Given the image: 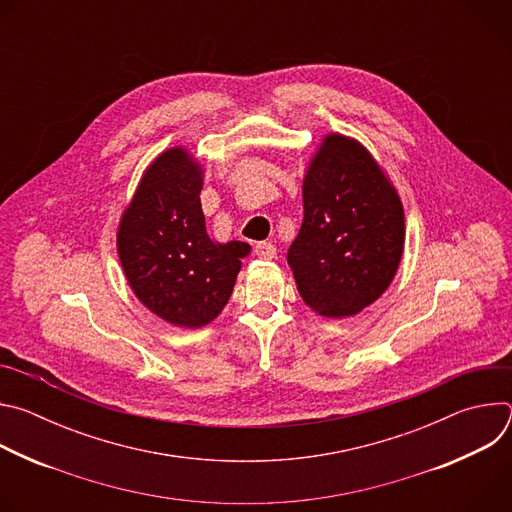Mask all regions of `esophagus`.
Segmentation results:
<instances>
[{"mask_svg": "<svg viewBox=\"0 0 512 512\" xmlns=\"http://www.w3.org/2000/svg\"><path fill=\"white\" fill-rule=\"evenodd\" d=\"M255 255L259 257V259H265V261H269V259H273L275 257V245L273 243H269V241H261V243H257L255 245Z\"/></svg>", "mask_w": 512, "mask_h": 512, "instance_id": "34e87169", "label": "esophagus"}]
</instances>
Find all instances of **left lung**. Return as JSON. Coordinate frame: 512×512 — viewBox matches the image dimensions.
<instances>
[{"label": "left lung", "mask_w": 512, "mask_h": 512, "mask_svg": "<svg viewBox=\"0 0 512 512\" xmlns=\"http://www.w3.org/2000/svg\"><path fill=\"white\" fill-rule=\"evenodd\" d=\"M405 243L403 206L360 143L328 135L304 180V223L287 251L302 300L344 318L381 298Z\"/></svg>", "instance_id": "8db88e82"}]
</instances>
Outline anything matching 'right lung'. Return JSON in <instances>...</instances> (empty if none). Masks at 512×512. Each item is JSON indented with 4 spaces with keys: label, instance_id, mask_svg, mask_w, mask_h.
Masks as SVG:
<instances>
[{
    "label": "right lung",
    "instance_id": "right-lung-1",
    "mask_svg": "<svg viewBox=\"0 0 512 512\" xmlns=\"http://www.w3.org/2000/svg\"><path fill=\"white\" fill-rule=\"evenodd\" d=\"M202 172L176 148L143 174L125 210L117 251L125 277L143 306L170 324L200 328L212 322L233 294L241 241L212 243L200 206Z\"/></svg>",
    "mask_w": 512,
    "mask_h": 512
}]
</instances>
